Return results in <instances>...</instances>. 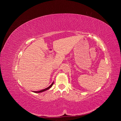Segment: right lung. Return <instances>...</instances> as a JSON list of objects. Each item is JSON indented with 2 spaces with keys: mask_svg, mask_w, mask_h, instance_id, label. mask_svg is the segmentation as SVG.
Segmentation results:
<instances>
[{
  "mask_svg": "<svg viewBox=\"0 0 121 121\" xmlns=\"http://www.w3.org/2000/svg\"><path fill=\"white\" fill-rule=\"evenodd\" d=\"M53 84H54V82L52 83V84L49 86V87H48V88H46V89H43V90H41V91H33V92H35V93H40V92H43V91H47V90H49L50 88H51V87H52V86L53 85Z\"/></svg>",
  "mask_w": 121,
  "mask_h": 121,
  "instance_id": "right-lung-1",
  "label": "right lung"
}]
</instances>
